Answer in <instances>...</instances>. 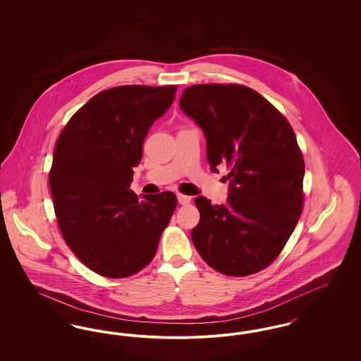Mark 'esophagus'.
Wrapping results in <instances>:
<instances>
[{
	"mask_svg": "<svg viewBox=\"0 0 361 361\" xmlns=\"http://www.w3.org/2000/svg\"><path fill=\"white\" fill-rule=\"evenodd\" d=\"M177 200H178V203H180L181 206H185V204H189L190 197H189V196H185V195L178 193V195H177Z\"/></svg>",
	"mask_w": 361,
	"mask_h": 361,
	"instance_id": "1",
	"label": "esophagus"
}]
</instances>
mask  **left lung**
Masks as SVG:
<instances>
[{
	"instance_id": "1",
	"label": "left lung",
	"mask_w": 361,
	"mask_h": 361,
	"mask_svg": "<svg viewBox=\"0 0 361 361\" xmlns=\"http://www.w3.org/2000/svg\"><path fill=\"white\" fill-rule=\"evenodd\" d=\"M181 111L207 140L212 172L227 165L226 204L204 196L192 240L215 271L227 276L259 272L280 255L303 209L305 161L288 121L256 90L234 84L189 86Z\"/></svg>"
}]
</instances>
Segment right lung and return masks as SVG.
<instances>
[{"label":"right lung","instance_id":"add662e5","mask_svg":"<svg viewBox=\"0 0 361 361\" xmlns=\"http://www.w3.org/2000/svg\"><path fill=\"white\" fill-rule=\"evenodd\" d=\"M177 87L124 85L93 96L56 140L50 189L71 252L99 275H135L154 257L177 206L173 192L142 195L130 185L150 127Z\"/></svg>","mask_w":361,"mask_h":361}]
</instances>
